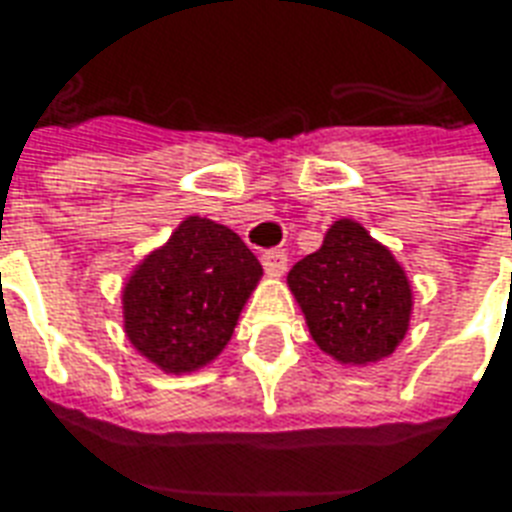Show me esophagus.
<instances>
[{
	"mask_svg": "<svg viewBox=\"0 0 512 512\" xmlns=\"http://www.w3.org/2000/svg\"><path fill=\"white\" fill-rule=\"evenodd\" d=\"M263 268L271 279H279L281 273L287 271V255L281 249H268L263 255Z\"/></svg>",
	"mask_w": 512,
	"mask_h": 512,
	"instance_id": "esophagus-1",
	"label": "esophagus"
}]
</instances>
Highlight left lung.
<instances>
[{
  "label": "left lung",
  "mask_w": 512,
  "mask_h": 512,
  "mask_svg": "<svg viewBox=\"0 0 512 512\" xmlns=\"http://www.w3.org/2000/svg\"><path fill=\"white\" fill-rule=\"evenodd\" d=\"M313 342L342 366H372L404 342L414 292L404 265L353 217L329 225L321 247L287 273Z\"/></svg>",
  "instance_id": "8db88e82"
}]
</instances>
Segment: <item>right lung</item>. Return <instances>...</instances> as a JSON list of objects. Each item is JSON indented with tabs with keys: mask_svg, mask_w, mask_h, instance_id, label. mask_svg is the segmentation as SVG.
Here are the masks:
<instances>
[{
	"mask_svg": "<svg viewBox=\"0 0 512 512\" xmlns=\"http://www.w3.org/2000/svg\"><path fill=\"white\" fill-rule=\"evenodd\" d=\"M260 279L239 233L188 215L124 279V337L159 372H201L231 342Z\"/></svg>",
	"mask_w": 512,
	"mask_h": 512,
	"instance_id": "add662e5",
	"label": "right lung"
}]
</instances>
